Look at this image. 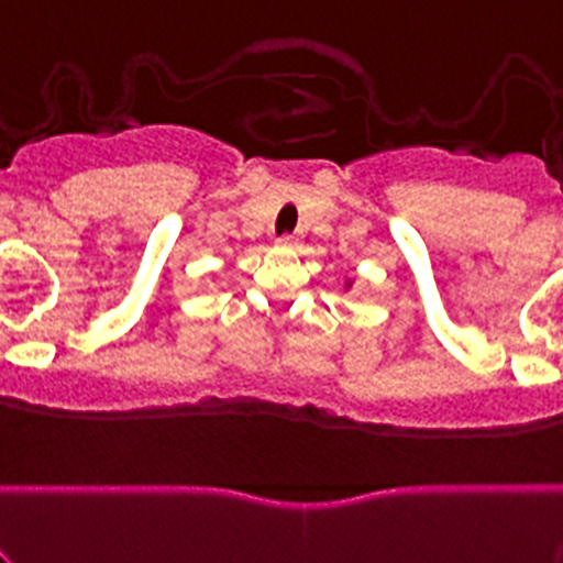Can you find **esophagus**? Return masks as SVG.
Here are the masks:
<instances>
[{"label":"esophagus","instance_id":"obj_1","mask_svg":"<svg viewBox=\"0 0 563 563\" xmlns=\"http://www.w3.org/2000/svg\"><path fill=\"white\" fill-rule=\"evenodd\" d=\"M277 242H280L283 247H297L299 245V234H283V236H277Z\"/></svg>","mask_w":563,"mask_h":563}]
</instances>
